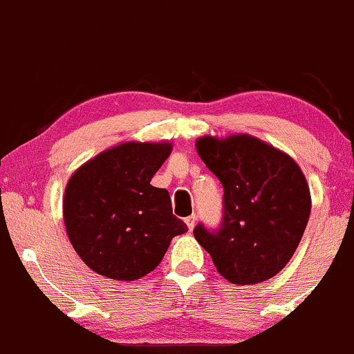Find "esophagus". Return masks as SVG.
I'll return each instance as SVG.
<instances>
[{"label": "esophagus", "instance_id": "34e87169", "mask_svg": "<svg viewBox=\"0 0 354 354\" xmlns=\"http://www.w3.org/2000/svg\"><path fill=\"white\" fill-rule=\"evenodd\" d=\"M195 222H197V215H195V214H192L190 217L185 218V223H187V227H189V230H194Z\"/></svg>", "mask_w": 354, "mask_h": 354}]
</instances>
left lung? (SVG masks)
I'll return each instance as SVG.
<instances>
[{"instance_id": "8db88e82", "label": "left lung", "mask_w": 354, "mask_h": 354, "mask_svg": "<svg viewBox=\"0 0 354 354\" xmlns=\"http://www.w3.org/2000/svg\"><path fill=\"white\" fill-rule=\"evenodd\" d=\"M197 152L223 185L217 230L198 223L197 242L235 285L260 283L288 263L310 218L306 178L292 157L247 134L205 136Z\"/></svg>"}]
</instances>
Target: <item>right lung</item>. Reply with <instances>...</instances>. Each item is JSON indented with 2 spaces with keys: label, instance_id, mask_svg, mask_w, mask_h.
I'll return each instance as SVG.
<instances>
[{
  "label": "right lung",
  "instance_id": "add662e5",
  "mask_svg": "<svg viewBox=\"0 0 354 354\" xmlns=\"http://www.w3.org/2000/svg\"><path fill=\"white\" fill-rule=\"evenodd\" d=\"M170 152L169 142H124L71 176L62 201L66 232L99 275L139 280L160 263L170 240L189 230L172 214L167 190L151 185Z\"/></svg>",
  "mask_w": 354,
  "mask_h": 354
}]
</instances>
